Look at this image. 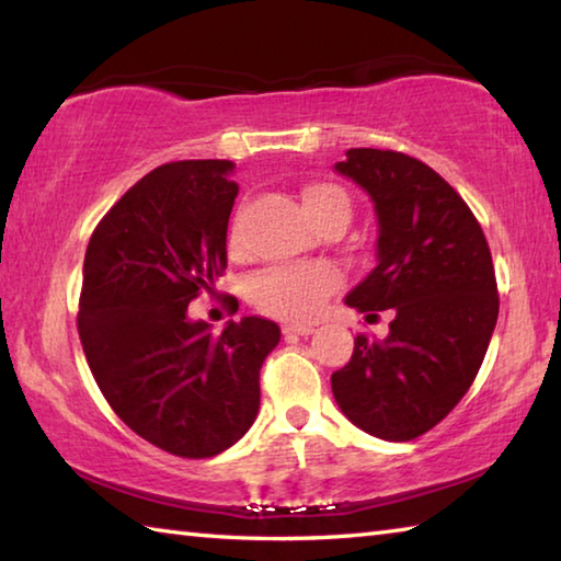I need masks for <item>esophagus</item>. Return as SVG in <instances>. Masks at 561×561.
Segmentation results:
<instances>
[{
    "label": "esophagus",
    "instance_id": "34e87169",
    "mask_svg": "<svg viewBox=\"0 0 561 561\" xmlns=\"http://www.w3.org/2000/svg\"><path fill=\"white\" fill-rule=\"evenodd\" d=\"M311 331H314V324H307V321H291V324H284L282 327V334L284 336H291V334L309 336Z\"/></svg>",
    "mask_w": 561,
    "mask_h": 561
}]
</instances>
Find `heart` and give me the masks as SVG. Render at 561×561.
Instances as JSON below:
<instances>
[{
    "instance_id": "1",
    "label": "heart",
    "mask_w": 561,
    "mask_h": 561,
    "mask_svg": "<svg viewBox=\"0 0 561 561\" xmlns=\"http://www.w3.org/2000/svg\"><path fill=\"white\" fill-rule=\"evenodd\" d=\"M301 203L311 222L329 215H339L348 222L351 201L346 190L334 183H311L304 187ZM339 282V272L324 262L282 264V267H270L252 277L247 297L262 314L279 319H309L336 291Z\"/></svg>"
}]
</instances>
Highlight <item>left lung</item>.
Listing matches in <instances>:
<instances>
[{
    "instance_id": "1",
    "label": "left lung",
    "mask_w": 561,
    "mask_h": 561,
    "mask_svg": "<svg viewBox=\"0 0 561 561\" xmlns=\"http://www.w3.org/2000/svg\"><path fill=\"white\" fill-rule=\"evenodd\" d=\"M336 170L374 197L378 215V264L346 304L368 317L388 309L393 321L386 339L356 334L331 391L360 431L413 440L480 371L500 311L492 254L468 203L417 158L351 148Z\"/></svg>"
}]
</instances>
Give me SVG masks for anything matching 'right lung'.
<instances>
[{
  "mask_svg": "<svg viewBox=\"0 0 561 561\" xmlns=\"http://www.w3.org/2000/svg\"><path fill=\"white\" fill-rule=\"evenodd\" d=\"M230 170V160L150 170L101 217L83 260L79 336L103 398L133 433L190 460L250 431L260 368L282 336L260 317L230 321L222 334L187 319V304L227 267L240 190Z\"/></svg>",
  "mask_w": 561,
  "mask_h": 561,
  "instance_id": "1",
  "label": "right lung"
}]
</instances>
